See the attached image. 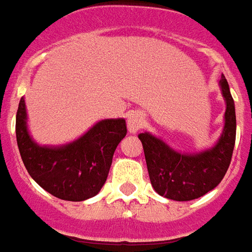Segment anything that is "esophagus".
Here are the masks:
<instances>
[{
  "mask_svg": "<svg viewBox=\"0 0 252 252\" xmlns=\"http://www.w3.org/2000/svg\"><path fill=\"white\" fill-rule=\"evenodd\" d=\"M144 126V117L138 113L131 114L127 119V127L128 131L131 134L137 133L139 128Z\"/></svg>",
  "mask_w": 252,
  "mask_h": 252,
  "instance_id": "34e87169",
  "label": "esophagus"
}]
</instances>
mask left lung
Instances as JSON below:
<instances>
[{
	"instance_id": "obj_1",
	"label": "left lung",
	"mask_w": 252,
	"mask_h": 252,
	"mask_svg": "<svg viewBox=\"0 0 252 252\" xmlns=\"http://www.w3.org/2000/svg\"><path fill=\"white\" fill-rule=\"evenodd\" d=\"M220 86L227 103L225 124L219 142L212 149L203 153L183 154L152 134L138 135L144 146L150 183L154 190L166 199L176 201L199 199L216 188L227 173L236 138V115L234 99L224 75Z\"/></svg>"
}]
</instances>
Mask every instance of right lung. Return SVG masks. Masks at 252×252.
<instances>
[{
  "mask_svg": "<svg viewBox=\"0 0 252 252\" xmlns=\"http://www.w3.org/2000/svg\"><path fill=\"white\" fill-rule=\"evenodd\" d=\"M126 133L125 119H104L72 144L38 146L27 130L24 98L18 103L16 137L24 165L31 177L58 199L83 201L98 193L106 183L114 152Z\"/></svg>",
  "mask_w": 252,
  "mask_h": 252,
  "instance_id": "add662e5",
  "label": "right lung"
}]
</instances>
